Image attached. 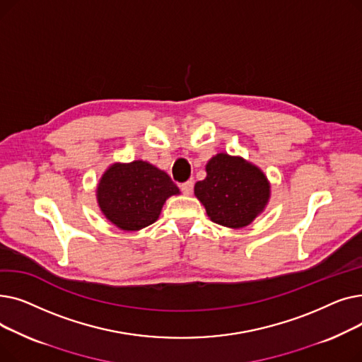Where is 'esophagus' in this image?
Masks as SVG:
<instances>
[{
  "label": "esophagus",
  "mask_w": 362,
  "mask_h": 362,
  "mask_svg": "<svg viewBox=\"0 0 362 362\" xmlns=\"http://www.w3.org/2000/svg\"><path fill=\"white\" fill-rule=\"evenodd\" d=\"M180 189H182V192L185 195H191L192 194V189H194V183L191 180H187V182L180 185Z\"/></svg>",
  "instance_id": "obj_1"
}]
</instances>
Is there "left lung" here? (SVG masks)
<instances>
[{
	"label": "left lung",
	"mask_w": 362,
	"mask_h": 362,
	"mask_svg": "<svg viewBox=\"0 0 362 362\" xmlns=\"http://www.w3.org/2000/svg\"><path fill=\"white\" fill-rule=\"evenodd\" d=\"M205 171L206 177L195 183L194 191L211 221L242 229L264 211L270 183L257 165L220 152L206 163Z\"/></svg>",
	"instance_id": "1"
}]
</instances>
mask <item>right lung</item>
Listing matches in <instances>:
<instances>
[{"instance_id":"add662e5","label":"right lung","mask_w":362,"mask_h":362,"mask_svg":"<svg viewBox=\"0 0 362 362\" xmlns=\"http://www.w3.org/2000/svg\"><path fill=\"white\" fill-rule=\"evenodd\" d=\"M179 187L165 171L146 161L114 163L97 187V201L108 221L126 232L156 223L167 198Z\"/></svg>"}]
</instances>
